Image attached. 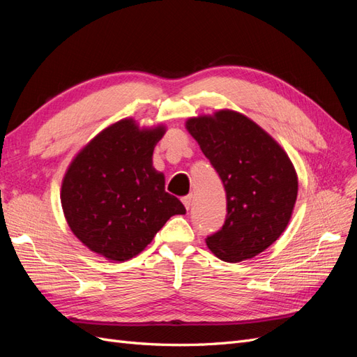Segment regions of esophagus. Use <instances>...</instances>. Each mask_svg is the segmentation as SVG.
<instances>
[{
  "instance_id": "1",
  "label": "esophagus",
  "mask_w": 357,
  "mask_h": 357,
  "mask_svg": "<svg viewBox=\"0 0 357 357\" xmlns=\"http://www.w3.org/2000/svg\"><path fill=\"white\" fill-rule=\"evenodd\" d=\"M181 201H183V204H185V207L189 210L192 207V204H193V195H188V197L183 198Z\"/></svg>"
}]
</instances>
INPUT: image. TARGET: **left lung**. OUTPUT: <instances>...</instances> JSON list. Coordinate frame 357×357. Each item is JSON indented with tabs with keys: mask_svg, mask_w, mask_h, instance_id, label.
<instances>
[{
	"mask_svg": "<svg viewBox=\"0 0 357 357\" xmlns=\"http://www.w3.org/2000/svg\"><path fill=\"white\" fill-rule=\"evenodd\" d=\"M186 129L226 190L225 225L205 243L231 264L262 253L284 232L294 213L298 176L290 158L252 119L234 110L190 117Z\"/></svg>",
	"mask_w": 357,
	"mask_h": 357,
	"instance_id": "left-lung-1",
	"label": "left lung"
}]
</instances>
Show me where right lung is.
<instances>
[{
	"mask_svg": "<svg viewBox=\"0 0 357 357\" xmlns=\"http://www.w3.org/2000/svg\"><path fill=\"white\" fill-rule=\"evenodd\" d=\"M165 131L164 125L139 128L122 119L95 135L63 176L61 204L70 229L107 261L135 257L171 215L186 213L153 167Z\"/></svg>",
	"mask_w": 357,
	"mask_h": 357,
	"instance_id": "1",
	"label": "right lung"
}]
</instances>
